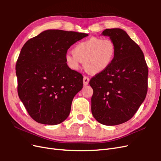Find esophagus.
Segmentation results:
<instances>
[{
  "label": "esophagus",
  "instance_id": "esophagus-1",
  "mask_svg": "<svg viewBox=\"0 0 161 161\" xmlns=\"http://www.w3.org/2000/svg\"><path fill=\"white\" fill-rule=\"evenodd\" d=\"M89 77L86 76H85L84 78H83V84H84V85H87L89 84Z\"/></svg>",
  "mask_w": 161,
  "mask_h": 161
}]
</instances>
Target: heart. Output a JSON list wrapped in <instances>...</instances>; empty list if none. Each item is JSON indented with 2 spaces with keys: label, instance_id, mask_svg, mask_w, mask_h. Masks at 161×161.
<instances>
[{
  "label": "heart",
  "instance_id": "1",
  "mask_svg": "<svg viewBox=\"0 0 161 161\" xmlns=\"http://www.w3.org/2000/svg\"><path fill=\"white\" fill-rule=\"evenodd\" d=\"M116 52L115 43L109 37H92L80 42L73 47L72 53L65 56L70 69L78 70L84 62L85 69L91 74L105 71L113 62Z\"/></svg>",
  "mask_w": 161,
  "mask_h": 161
}]
</instances>
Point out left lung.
<instances>
[{
	"label": "left lung",
	"mask_w": 161,
	"mask_h": 161,
	"mask_svg": "<svg viewBox=\"0 0 161 161\" xmlns=\"http://www.w3.org/2000/svg\"><path fill=\"white\" fill-rule=\"evenodd\" d=\"M102 34L114 41L116 52L108 69L89 82L93 89L91 111L99 123L115 125L130 119L143 103L148 69L141 48L125 31L106 29Z\"/></svg>",
	"instance_id": "left-lung-1"
}]
</instances>
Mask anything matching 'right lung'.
<instances>
[{
  "mask_svg": "<svg viewBox=\"0 0 161 161\" xmlns=\"http://www.w3.org/2000/svg\"><path fill=\"white\" fill-rule=\"evenodd\" d=\"M88 34L59 30L29 40L16 63L17 92L29 115L37 122L56 125L69 115L72 101L83 85V76L68 66V50Z\"/></svg>",
  "mask_w": 161,
  "mask_h": 161,
  "instance_id": "1",
  "label": "right lung"
}]
</instances>
